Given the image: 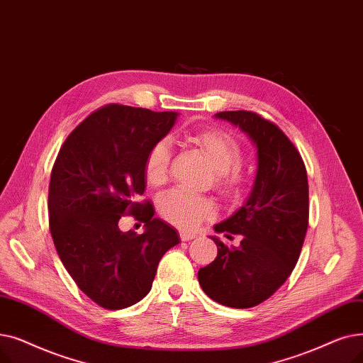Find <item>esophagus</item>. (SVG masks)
<instances>
[{
	"mask_svg": "<svg viewBox=\"0 0 363 363\" xmlns=\"http://www.w3.org/2000/svg\"><path fill=\"white\" fill-rule=\"evenodd\" d=\"M196 236L192 235V233H187V232H180V239L183 240V242H187V240H192L195 239Z\"/></svg>",
	"mask_w": 363,
	"mask_h": 363,
	"instance_id": "obj_1",
	"label": "esophagus"
}]
</instances>
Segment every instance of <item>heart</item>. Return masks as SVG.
<instances>
[{
  "mask_svg": "<svg viewBox=\"0 0 363 363\" xmlns=\"http://www.w3.org/2000/svg\"><path fill=\"white\" fill-rule=\"evenodd\" d=\"M186 142L196 147L216 171L217 191L229 199H242L251 186V177L240 168L244 150L235 135L221 128H202L186 134ZM171 147L167 140L155 143L143 161V176L149 186H164L169 179ZM160 214L183 230H194L203 221L213 220L217 205L213 199L194 196L182 191H172L158 201Z\"/></svg>",
  "mask_w": 363,
  "mask_h": 363,
  "instance_id": "obj_1",
  "label": "heart"
}]
</instances>
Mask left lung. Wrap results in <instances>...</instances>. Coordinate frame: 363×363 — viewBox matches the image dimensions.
<instances>
[{
  "mask_svg": "<svg viewBox=\"0 0 363 363\" xmlns=\"http://www.w3.org/2000/svg\"><path fill=\"white\" fill-rule=\"evenodd\" d=\"M229 121L250 135L258 168L252 192L217 233L242 235L238 248L213 236L217 257L199 269L198 281L211 300L235 308L266 301L294 270L308 226V183L300 152L285 133L251 111H226Z\"/></svg>",
  "mask_w": 363,
  "mask_h": 363,
  "instance_id": "obj_1",
  "label": "left lung"
}]
</instances>
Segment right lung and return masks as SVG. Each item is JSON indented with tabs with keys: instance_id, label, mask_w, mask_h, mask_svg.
Instances as JSON below:
<instances>
[{
	"instance_id": "add662e5",
	"label": "right lung",
	"mask_w": 363,
	"mask_h": 363,
	"mask_svg": "<svg viewBox=\"0 0 363 363\" xmlns=\"http://www.w3.org/2000/svg\"><path fill=\"white\" fill-rule=\"evenodd\" d=\"M176 112L106 105L67 135L51 169L50 232L60 260L85 296L108 310L140 301L152 288L162 255L179 244L174 228L155 218L145 192L147 150L168 134ZM133 215L142 235L121 233Z\"/></svg>"
}]
</instances>
